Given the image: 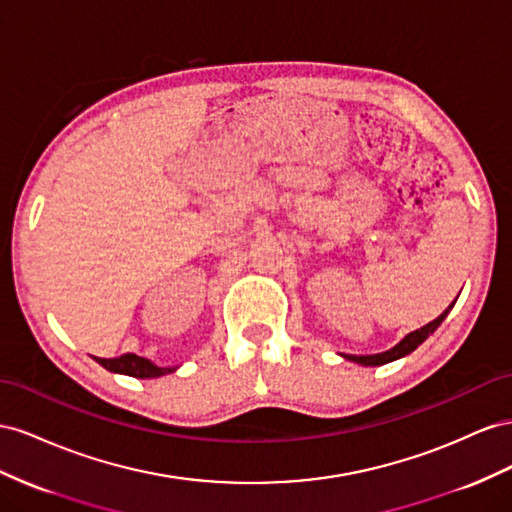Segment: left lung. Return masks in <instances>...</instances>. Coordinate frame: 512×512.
Wrapping results in <instances>:
<instances>
[{
	"label": "left lung",
	"mask_w": 512,
	"mask_h": 512,
	"mask_svg": "<svg viewBox=\"0 0 512 512\" xmlns=\"http://www.w3.org/2000/svg\"><path fill=\"white\" fill-rule=\"evenodd\" d=\"M457 302V300H455ZM452 302V304H455ZM452 304L448 306V309L437 317V319H433V321H429L427 326H422L420 330H414V332H410L407 334V337L401 341V343H397L394 345L392 349H388V352H382V354H373V356H347V354H343V358H347V360H352V362H358V364H364V367H379V364H386V362H392V360H399V358H403V356H407V354H412L414 349L425 341L429 334H433L435 330H437V326L442 324L444 321V317L448 315V311L452 309Z\"/></svg>",
	"instance_id": "8db88e82"
}]
</instances>
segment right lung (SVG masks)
Returning <instances> with one entry per match:
<instances>
[{
	"instance_id": "1",
	"label": "right lung",
	"mask_w": 512,
	"mask_h": 512,
	"mask_svg": "<svg viewBox=\"0 0 512 512\" xmlns=\"http://www.w3.org/2000/svg\"><path fill=\"white\" fill-rule=\"evenodd\" d=\"M98 364H102L107 371L111 373H122L130 377H139V379H150V377H160L167 375L175 369L171 367H156L150 360H145L137 354H124L120 358H96Z\"/></svg>"
}]
</instances>
